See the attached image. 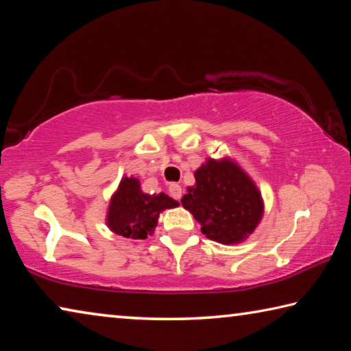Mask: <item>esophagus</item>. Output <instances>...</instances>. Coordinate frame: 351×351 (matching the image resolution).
<instances>
[{
	"instance_id": "1",
	"label": "esophagus",
	"mask_w": 351,
	"mask_h": 351,
	"mask_svg": "<svg viewBox=\"0 0 351 351\" xmlns=\"http://www.w3.org/2000/svg\"><path fill=\"white\" fill-rule=\"evenodd\" d=\"M169 192H170V195H171V197H173L175 199H180L181 195H182V189H181L180 184L171 182L170 186H169Z\"/></svg>"
}]
</instances>
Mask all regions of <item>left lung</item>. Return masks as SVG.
Here are the masks:
<instances>
[{
	"label": "left lung",
	"instance_id": "left-lung-1",
	"mask_svg": "<svg viewBox=\"0 0 351 351\" xmlns=\"http://www.w3.org/2000/svg\"><path fill=\"white\" fill-rule=\"evenodd\" d=\"M195 180L181 204L201 224V232L223 245L247 239L263 215V199L251 178L226 158L207 159Z\"/></svg>",
	"mask_w": 351,
	"mask_h": 351
}]
</instances>
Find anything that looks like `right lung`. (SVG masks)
<instances>
[{
  "label": "right lung",
  "instance_id": "obj_1",
  "mask_svg": "<svg viewBox=\"0 0 351 351\" xmlns=\"http://www.w3.org/2000/svg\"><path fill=\"white\" fill-rule=\"evenodd\" d=\"M176 206L178 201L169 195L144 193L139 180L125 176L111 197L106 224L112 232L125 239L145 240L156 228L159 213Z\"/></svg>",
  "mask_w": 351,
  "mask_h": 351
}]
</instances>
